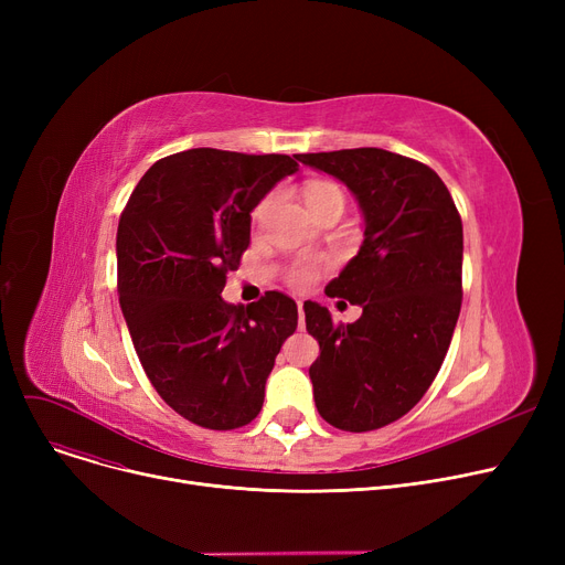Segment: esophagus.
<instances>
[{
  "label": "esophagus",
  "mask_w": 565,
  "mask_h": 565,
  "mask_svg": "<svg viewBox=\"0 0 565 565\" xmlns=\"http://www.w3.org/2000/svg\"><path fill=\"white\" fill-rule=\"evenodd\" d=\"M298 316H300V330L305 328V302H298Z\"/></svg>",
  "instance_id": "esophagus-1"
}]
</instances>
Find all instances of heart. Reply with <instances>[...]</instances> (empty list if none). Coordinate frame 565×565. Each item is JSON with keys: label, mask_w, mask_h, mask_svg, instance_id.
I'll use <instances>...</instances> for the list:
<instances>
[{"label": "heart", "mask_w": 565, "mask_h": 565, "mask_svg": "<svg viewBox=\"0 0 565 565\" xmlns=\"http://www.w3.org/2000/svg\"><path fill=\"white\" fill-rule=\"evenodd\" d=\"M305 199H307V207H316V205L330 203V201H341V203H343V192H341L334 183H328V181H313V183H309V185H307V190H305ZM265 205H267V201H263V203L258 205L256 217L265 211ZM311 279H313V270H309V267H298V270L292 273V281H295V284H300V286L309 284Z\"/></svg>", "instance_id": "heart-1"}]
</instances>
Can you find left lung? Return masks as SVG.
<instances>
[{
	"label": "left lung",
	"instance_id": "8db88e82",
	"mask_svg": "<svg viewBox=\"0 0 565 565\" xmlns=\"http://www.w3.org/2000/svg\"><path fill=\"white\" fill-rule=\"evenodd\" d=\"M358 199L364 241L324 288L360 305L337 324L328 307L305 302L307 332L320 354L309 369L320 417L366 433L387 426L433 384L460 316L462 222L441 178L384 148L295 156Z\"/></svg>",
	"mask_w": 565,
	"mask_h": 565
}]
</instances>
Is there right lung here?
Instances as JSON below:
<instances>
[{
	"mask_svg": "<svg viewBox=\"0 0 565 565\" xmlns=\"http://www.w3.org/2000/svg\"><path fill=\"white\" fill-rule=\"evenodd\" d=\"M298 169L288 156L190 148L141 175L118 222V302L137 358L162 401L196 426H247L298 328L284 292L247 307L222 298L249 247V213Z\"/></svg>",
	"mask_w": 565,
	"mask_h": 565,
	"instance_id": "add662e5",
	"label": "right lung"
}]
</instances>
